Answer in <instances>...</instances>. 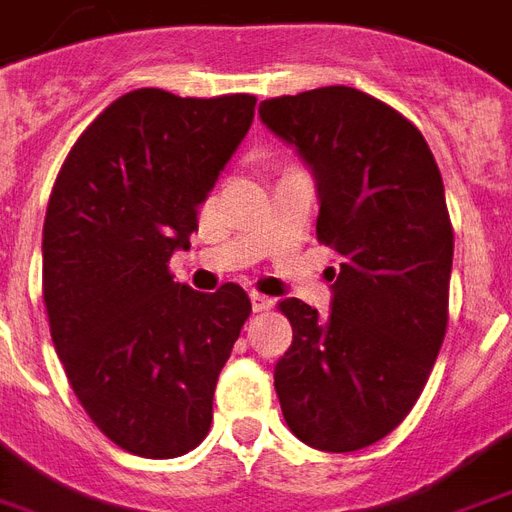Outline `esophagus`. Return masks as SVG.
Returning a JSON list of instances; mask_svg holds the SVG:
<instances>
[{"label": "esophagus", "mask_w": 512, "mask_h": 512, "mask_svg": "<svg viewBox=\"0 0 512 512\" xmlns=\"http://www.w3.org/2000/svg\"><path fill=\"white\" fill-rule=\"evenodd\" d=\"M251 302L256 313H264V310H272V307H275V299L264 297V294H259V291H253Z\"/></svg>", "instance_id": "esophagus-1"}]
</instances>
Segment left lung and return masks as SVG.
<instances>
[{
  "mask_svg": "<svg viewBox=\"0 0 512 512\" xmlns=\"http://www.w3.org/2000/svg\"><path fill=\"white\" fill-rule=\"evenodd\" d=\"M259 115L313 167L315 237L340 256L329 318L278 310L294 343L275 367L283 418L318 451L394 432L421 397L448 329L453 226L424 134L359 88L264 99Z\"/></svg>",
  "mask_w": 512,
  "mask_h": 512,
  "instance_id": "obj_1",
  "label": "left lung"
}]
</instances>
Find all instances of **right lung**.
<instances>
[{
	"label": "right lung",
	"instance_id": "1",
	"mask_svg": "<svg viewBox=\"0 0 512 512\" xmlns=\"http://www.w3.org/2000/svg\"><path fill=\"white\" fill-rule=\"evenodd\" d=\"M256 96L137 88L96 115L53 183L42 299L75 397L107 440L142 459L194 451L251 299L202 294L169 259L248 134Z\"/></svg>",
	"mask_w": 512,
	"mask_h": 512
}]
</instances>
